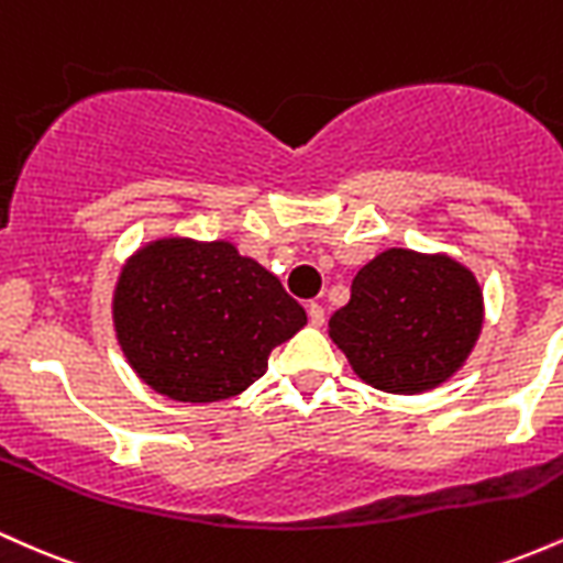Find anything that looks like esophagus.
I'll list each match as a JSON object with an SVG mask.
<instances>
[{
  "mask_svg": "<svg viewBox=\"0 0 563 563\" xmlns=\"http://www.w3.org/2000/svg\"><path fill=\"white\" fill-rule=\"evenodd\" d=\"M307 312H309V322H312L314 328H320L322 322H325V309H322L318 301L307 303Z\"/></svg>",
  "mask_w": 563,
  "mask_h": 563,
  "instance_id": "esophagus-1",
  "label": "esophagus"
}]
</instances>
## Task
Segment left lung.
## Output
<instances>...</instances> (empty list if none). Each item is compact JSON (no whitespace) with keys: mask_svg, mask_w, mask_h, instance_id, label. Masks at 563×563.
Masks as SVG:
<instances>
[{"mask_svg":"<svg viewBox=\"0 0 563 563\" xmlns=\"http://www.w3.org/2000/svg\"><path fill=\"white\" fill-rule=\"evenodd\" d=\"M484 325L476 275L448 254L386 249L354 275L328 322L354 376L389 394H423L466 365Z\"/></svg>","mask_w":563,"mask_h":563,"instance_id":"8db88e82","label":"left lung"}]
</instances>
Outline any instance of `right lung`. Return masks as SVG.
<instances>
[{
	"label": "right lung",
	"instance_id": "right-lung-1",
	"mask_svg": "<svg viewBox=\"0 0 563 563\" xmlns=\"http://www.w3.org/2000/svg\"><path fill=\"white\" fill-rule=\"evenodd\" d=\"M113 331L142 384L177 402H222L267 373L307 312L232 241L164 235L121 264Z\"/></svg>",
	"mask_w": 563,
	"mask_h": 563
}]
</instances>
